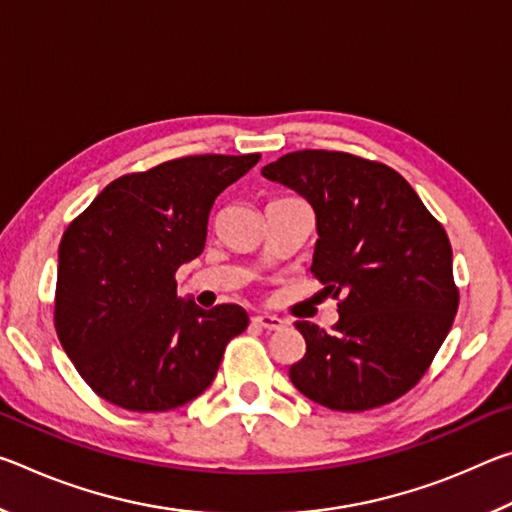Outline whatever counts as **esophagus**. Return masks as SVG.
<instances>
[{
    "label": "esophagus",
    "mask_w": 512,
    "mask_h": 512,
    "mask_svg": "<svg viewBox=\"0 0 512 512\" xmlns=\"http://www.w3.org/2000/svg\"><path fill=\"white\" fill-rule=\"evenodd\" d=\"M253 323L268 329V332H275V329H282L284 327V320L273 316V314H259V316L253 318Z\"/></svg>",
    "instance_id": "esophagus-1"
}]
</instances>
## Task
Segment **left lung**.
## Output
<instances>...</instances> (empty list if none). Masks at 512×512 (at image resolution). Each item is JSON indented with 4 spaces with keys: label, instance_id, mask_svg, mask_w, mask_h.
I'll list each match as a JSON object with an SVG mask.
<instances>
[{
    "label": "left lung",
    "instance_id": "obj_1",
    "mask_svg": "<svg viewBox=\"0 0 512 512\" xmlns=\"http://www.w3.org/2000/svg\"><path fill=\"white\" fill-rule=\"evenodd\" d=\"M262 176L314 207L311 273L341 296L334 332L298 320L291 384L332 411H368L418 384L452 329V246L400 173L339 151H296Z\"/></svg>",
    "mask_w": 512,
    "mask_h": 512
}]
</instances>
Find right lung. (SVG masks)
<instances>
[{"instance_id":"add662e5","label":"right lung","mask_w":512,"mask_h":512,"mask_svg":"<svg viewBox=\"0 0 512 512\" xmlns=\"http://www.w3.org/2000/svg\"><path fill=\"white\" fill-rule=\"evenodd\" d=\"M262 155H192L121 176L65 230L56 332L94 393L128 411H171L201 395L239 305L178 298L176 271L203 253L210 210Z\"/></svg>"}]
</instances>
